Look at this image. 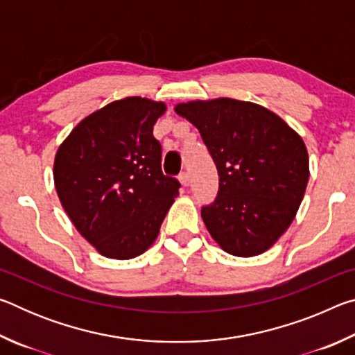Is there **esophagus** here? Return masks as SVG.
<instances>
[{
  "label": "esophagus",
  "instance_id": "obj_1",
  "mask_svg": "<svg viewBox=\"0 0 355 355\" xmlns=\"http://www.w3.org/2000/svg\"><path fill=\"white\" fill-rule=\"evenodd\" d=\"M178 180H180V183H182V186H189V182H191V178H189V173L188 172H183V173H180V177H178Z\"/></svg>",
  "mask_w": 355,
  "mask_h": 355
}]
</instances>
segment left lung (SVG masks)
Masks as SVG:
<instances>
[{"instance_id": "obj_1", "label": "left lung", "mask_w": 355, "mask_h": 355, "mask_svg": "<svg viewBox=\"0 0 355 355\" xmlns=\"http://www.w3.org/2000/svg\"><path fill=\"white\" fill-rule=\"evenodd\" d=\"M199 130L219 173L202 208L209 235L227 254L255 257L277 243L309 183L307 147L277 114L250 101L194 100L175 106Z\"/></svg>"}]
</instances>
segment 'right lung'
I'll return each instance as SVG.
<instances>
[{
	"label": "right lung",
	"instance_id": "add662e5",
	"mask_svg": "<svg viewBox=\"0 0 355 355\" xmlns=\"http://www.w3.org/2000/svg\"><path fill=\"white\" fill-rule=\"evenodd\" d=\"M166 103L116 100L89 114L55 156V188L80 235L107 258L130 260L158 238L178 196V180L161 171L153 125Z\"/></svg>",
	"mask_w": 355,
	"mask_h": 355
}]
</instances>
